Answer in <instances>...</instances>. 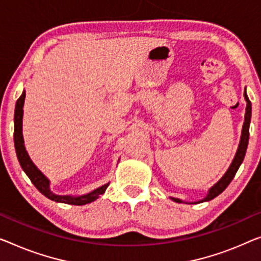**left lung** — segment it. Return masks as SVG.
I'll return each mask as SVG.
<instances>
[{
	"label": "left lung",
	"mask_w": 261,
	"mask_h": 261,
	"mask_svg": "<svg viewBox=\"0 0 261 261\" xmlns=\"http://www.w3.org/2000/svg\"><path fill=\"white\" fill-rule=\"evenodd\" d=\"M244 97H245V99H246L247 106H246V112H245V122L243 125L242 137H240V143H239L238 150H237V153L234 155V159H233L232 164L230 165V168H228V170L226 171V173L224 174L223 178H221V179L218 182H216V184L208 190L207 196H206L204 199H201L199 201H194V203H191V204H198V203H203V201H208V200L213 199V198H216L217 196H219V194L223 192L228 185H230V182L232 181L233 178H234L237 171H238V169H239V166L242 165L244 157H245V153H246L247 145H248L251 114H252V106H251L250 99H248V97H247L246 91L244 92ZM171 199H172L173 201H176V203H181V200L178 199V198H171Z\"/></svg>",
	"instance_id": "left-lung-1"
}]
</instances>
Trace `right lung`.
I'll list each match as a JSON object with an SVG mask.
<instances>
[{"mask_svg":"<svg viewBox=\"0 0 261 261\" xmlns=\"http://www.w3.org/2000/svg\"><path fill=\"white\" fill-rule=\"evenodd\" d=\"M24 98H25V91L22 92V95L16 102V107H15V115H14V143H15V150H16V154L19 162V165L24 171L27 176L29 177L31 182L35 185L38 191L42 194H44L46 198L51 199L57 203H64V204H71V205H85L95 201L100 194L106 192L107 188L109 186V182L106 185L100 186V188L93 190L90 193L83 194V196H60V194H55L50 190V181L43 173L38 170L35 164L31 161L28 152L25 151L24 141H23L22 135V118H23V106H24Z\"/></svg>","mask_w":261,"mask_h":261,"instance_id":"1","label":"right lung"}]
</instances>
